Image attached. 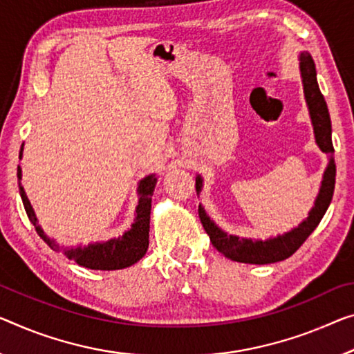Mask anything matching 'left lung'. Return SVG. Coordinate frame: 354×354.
<instances>
[{
	"label": "left lung",
	"mask_w": 354,
	"mask_h": 354,
	"mask_svg": "<svg viewBox=\"0 0 354 354\" xmlns=\"http://www.w3.org/2000/svg\"><path fill=\"white\" fill-rule=\"evenodd\" d=\"M299 68H301V77L304 85V96H306L308 113L312 118L315 140L319 149L324 153L329 155V165L326 167L319 193L315 199V205L308 212V216L301 225L290 232L281 234V236L270 237L268 241H253V239H241L237 236H231L225 231H221L214 221L205 214L203 205H199V218L203 223L205 232L209 234L212 245L226 258L237 263L247 264H270L277 261H283L290 258L296 250L307 241V237L315 231V227L319 225L323 215L328 210L330 199L334 194L335 185V162H334V145H333V128H330V117L326 104L324 96L319 91L317 82V69H315L313 58L310 53L302 52L299 57ZM203 188V178L201 176L196 177V192H201Z\"/></svg>",
	"instance_id": "obj_1"
}]
</instances>
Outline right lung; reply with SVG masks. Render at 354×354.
<instances>
[{
	"label": "right lung",
	"instance_id": "add662e5",
	"mask_svg": "<svg viewBox=\"0 0 354 354\" xmlns=\"http://www.w3.org/2000/svg\"><path fill=\"white\" fill-rule=\"evenodd\" d=\"M24 150V147H21ZM20 150V158H21ZM17 177L19 180L21 178V167H17ZM156 185L155 174L147 176L145 178L139 182L138 194H139V204L136 207V218L131 225V230H128L123 236L117 239H111L107 242H96L88 243L86 247H73L64 248V254L69 259H73L79 266L86 269L95 270H117L124 269L133 266L134 263L144 257L149 248V231H150V209H151V194H153ZM20 187V196L24 201L26 215H28L30 221L35 225L36 231L39 236L44 239V242L53 250H59L58 243L53 239L47 237L42 227L37 225V218L35 215L28 198H26L25 189L21 185Z\"/></svg>",
	"mask_w": 354,
	"mask_h": 354
}]
</instances>
